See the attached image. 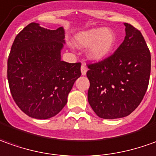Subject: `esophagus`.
Masks as SVG:
<instances>
[{"label":"esophagus","instance_id":"34e87169","mask_svg":"<svg viewBox=\"0 0 156 156\" xmlns=\"http://www.w3.org/2000/svg\"><path fill=\"white\" fill-rule=\"evenodd\" d=\"M87 71H88V69H87V66H85V64H82V66H81V73H82V75H85Z\"/></svg>","mask_w":156,"mask_h":156}]
</instances>
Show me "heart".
Returning <instances> with one entry per match:
<instances>
[{
    "mask_svg": "<svg viewBox=\"0 0 156 156\" xmlns=\"http://www.w3.org/2000/svg\"><path fill=\"white\" fill-rule=\"evenodd\" d=\"M75 42L80 48L90 46L88 56L91 60L99 61L110 55L116 45L117 37L112 30L98 27L78 34Z\"/></svg>",
    "mask_w": 156,
    "mask_h": 156,
    "instance_id": "b5f03b06",
    "label": "heart"
}]
</instances>
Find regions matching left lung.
Returning a JSON list of instances; mask_svg holds the SVG:
<instances>
[{
    "mask_svg": "<svg viewBox=\"0 0 156 156\" xmlns=\"http://www.w3.org/2000/svg\"><path fill=\"white\" fill-rule=\"evenodd\" d=\"M126 37L112 55L89 64L88 101L97 116L118 119L138 107L149 85L151 56L140 31L125 23Z\"/></svg>",
    "mask_w": 156,
    "mask_h": 156,
    "instance_id": "left-lung-1",
    "label": "left lung"
}]
</instances>
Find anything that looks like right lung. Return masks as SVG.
Segmentation results:
<instances>
[{"label":"right lung","instance_id":"1","mask_svg":"<svg viewBox=\"0 0 156 156\" xmlns=\"http://www.w3.org/2000/svg\"><path fill=\"white\" fill-rule=\"evenodd\" d=\"M62 27L48 30L30 23L16 36L7 60V79L13 100L31 118L46 119L67 102L81 63L61 60Z\"/></svg>","mask_w":156,"mask_h":156}]
</instances>
